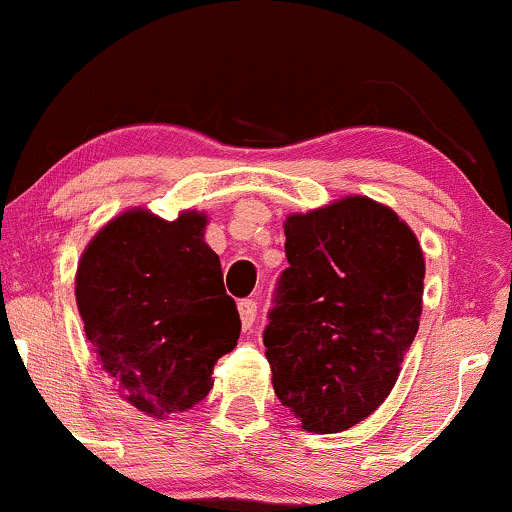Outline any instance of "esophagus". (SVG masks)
<instances>
[{
	"mask_svg": "<svg viewBox=\"0 0 512 512\" xmlns=\"http://www.w3.org/2000/svg\"><path fill=\"white\" fill-rule=\"evenodd\" d=\"M256 314H258L256 299H242V302H239V318H242V328L244 330H249L251 326H254Z\"/></svg>",
	"mask_w": 512,
	"mask_h": 512,
	"instance_id": "esophagus-1",
	"label": "esophagus"
}]
</instances>
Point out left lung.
Returning a JSON list of instances; mask_svg holds the SVG:
<instances>
[{
  "mask_svg": "<svg viewBox=\"0 0 512 512\" xmlns=\"http://www.w3.org/2000/svg\"><path fill=\"white\" fill-rule=\"evenodd\" d=\"M263 345L282 405L314 434L369 417L400 376L422 316L424 254L395 210L366 196L285 220Z\"/></svg>",
  "mask_w": 512,
  "mask_h": 512,
  "instance_id": "8db88e82",
  "label": "left lung"
}]
</instances>
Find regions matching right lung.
Instances as JSON below:
<instances>
[{
    "label": "right lung",
    "instance_id": "obj_1",
    "mask_svg": "<svg viewBox=\"0 0 512 512\" xmlns=\"http://www.w3.org/2000/svg\"><path fill=\"white\" fill-rule=\"evenodd\" d=\"M208 215L167 222L131 208L90 239L76 270L86 338L117 395L155 419L213 388V366L239 340L237 304L203 242Z\"/></svg>",
    "mask_w": 512,
    "mask_h": 512
}]
</instances>
